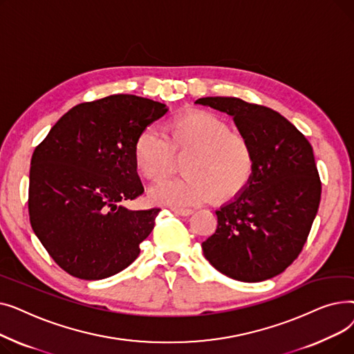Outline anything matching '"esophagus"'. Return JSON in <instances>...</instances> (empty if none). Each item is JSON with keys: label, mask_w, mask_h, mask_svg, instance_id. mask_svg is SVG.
I'll use <instances>...</instances> for the list:
<instances>
[{"label": "esophagus", "mask_w": 354, "mask_h": 354, "mask_svg": "<svg viewBox=\"0 0 354 354\" xmlns=\"http://www.w3.org/2000/svg\"><path fill=\"white\" fill-rule=\"evenodd\" d=\"M172 212H174V214H176V215H180V216H189V215H192V211H191V209L172 208Z\"/></svg>", "instance_id": "34e87169"}]
</instances>
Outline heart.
<instances>
[{"instance_id":"1","label":"heart","mask_w":354,"mask_h":354,"mask_svg":"<svg viewBox=\"0 0 354 354\" xmlns=\"http://www.w3.org/2000/svg\"><path fill=\"white\" fill-rule=\"evenodd\" d=\"M180 179L162 180L151 199L174 207L227 202L243 194L254 178L255 153L250 140L231 132L230 123L209 110L192 109L171 118L165 135L145 127L133 145V160L140 175L151 180L169 176L176 156H187Z\"/></svg>"}]
</instances>
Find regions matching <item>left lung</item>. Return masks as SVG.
I'll return each mask as SVG.
<instances>
[{
	"instance_id": "8db88e82",
	"label": "left lung",
	"mask_w": 354,
	"mask_h": 354,
	"mask_svg": "<svg viewBox=\"0 0 354 354\" xmlns=\"http://www.w3.org/2000/svg\"><path fill=\"white\" fill-rule=\"evenodd\" d=\"M196 103L231 115L254 147L250 187L216 211L202 243L208 261L234 280L258 283L281 274L300 255L322 198V180L306 136L278 111L236 97Z\"/></svg>"
}]
</instances>
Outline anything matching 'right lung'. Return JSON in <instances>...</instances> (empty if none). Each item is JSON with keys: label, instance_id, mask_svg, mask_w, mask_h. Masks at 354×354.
Listing matches in <instances>:
<instances>
[{"label": "right lung", "instance_id": "obj_1", "mask_svg": "<svg viewBox=\"0 0 354 354\" xmlns=\"http://www.w3.org/2000/svg\"><path fill=\"white\" fill-rule=\"evenodd\" d=\"M165 104L113 95L70 109L35 147L30 166L32 231L62 270L102 280L132 264L155 227L159 208L129 211L143 194L133 160L142 129Z\"/></svg>", "mask_w": 354, "mask_h": 354}]
</instances>
